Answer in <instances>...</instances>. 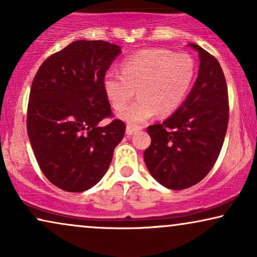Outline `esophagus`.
<instances>
[{
  "label": "esophagus",
  "instance_id": "1",
  "mask_svg": "<svg viewBox=\"0 0 257 257\" xmlns=\"http://www.w3.org/2000/svg\"><path fill=\"white\" fill-rule=\"evenodd\" d=\"M137 131H138V128L137 127H133V126H131V125L126 126V135L127 136H132L133 133H136Z\"/></svg>",
  "mask_w": 257,
  "mask_h": 257
}]
</instances>
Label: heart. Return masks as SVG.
<instances>
[{
  "label": "heart",
  "mask_w": 257,
  "mask_h": 257,
  "mask_svg": "<svg viewBox=\"0 0 257 257\" xmlns=\"http://www.w3.org/2000/svg\"><path fill=\"white\" fill-rule=\"evenodd\" d=\"M195 75V63L187 54L164 49H149L130 56L121 64V73L106 72L103 85L115 110H121L139 89L140 98L119 112L118 117L131 125H140L157 114L174 112L187 96Z\"/></svg>",
  "instance_id": "heart-1"
}]
</instances>
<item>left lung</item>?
Instances as JSON below:
<instances>
[{
  "instance_id": "8db88e82",
  "label": "left lung",
  "mask_w": 257,
  "mask_h": 257,
  "mask_svg": "<svg viewBox=\"0 0 257 257\" xmlns=\"http://www.w3.org/2000/svg\"><path fill=\"white\" fill-rule=\"evenodd\" d=\"M198 78L178 110L151 125V145L144 160L151 175L168 189L198 184L212 170L226 137L229 106L226 78L220 63L199 45Z\"/></svg>"
}]
</instances>
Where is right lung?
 Returning a JSON list of instances; mask_svg holds the SVG:
<instances>
[{
	"mask_svg": "<svg viewBox=\"0 0 257 257\" xmlns=\"http://www.w3.org/2000/svg\"><path fill=\"white\" fill-rule=\"evenodd\" d=\"M105 41H75L45 59L33 80L27 130L42 172L56 187L84 192L110 166L125 124L111 115L105 73L119 55Z\"/></svg>",
	"mask_w": 257,
	"mask_h": 257,
	"instance_id": "right-lung-1",
	"label": "right lung"
}]
</instances>
